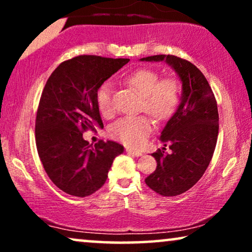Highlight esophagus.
<instances>
[{"instance_id":"obj_1","label":"esophagus","mask_w":252,"mask_h":252,"mask_svg":"<svg viewBox=\"0 0 252 252\" xmlns=\"http://www.w3.org/2000/svg\"><path fill=\"white\" fill-rule=\"evenodd\" d=\"M126 151H127V153H128V154H130V155H134V156H136V157L142 156V153H141V151L133 150V149H130V148H126Z\"/></svg>"}]
</instances>
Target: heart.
<instances>
[{
  "instance_id": "1",
  "label": "heart",
  "mask_w": 252,
  "mask_h": 252,
  "mask_svg": "<svg viewBox=\"0 0 252 252\" xmlns=\"http://www.w3.org/2000/svg\"><path fill=\"white\" fill-rule=\"evenodd\" d=\"M160 78L153 68H139L125 77V82L142 95L141 110L149 113L158 122L171 118L180 104V86L171 77ZM99 112L109 117L113 112L112 84L104 81L96 92ZM154 129L149 116H127L110 127V135L128 147H141Z\"/></svg>"
}]
</instances>
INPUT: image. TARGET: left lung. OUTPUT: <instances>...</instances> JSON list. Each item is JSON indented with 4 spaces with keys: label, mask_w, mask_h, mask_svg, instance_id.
Returning <instances> with one entry per match:
<instances>
[{
    "label": "left lung",
    "mask_w": 252,
    "mask_h": 252,
    "mask_svg": "<svg viewBox=\"0 0 252 252\" xmlns=\"http://www.w3.org/2000/svg\"><path fill=\"white\" fill-rule=\"evenodd\" d=\"M164 60L180 77L184 94L160 135L172 153L158 149L153 154L157 167L144 181L157 194L177 196L190 189L208 168L218 139L219 115L208 80L190 62L174 55H155L141 61Z\"/></svg>",
    "instance_id": "obj_1"
}]
</instances>
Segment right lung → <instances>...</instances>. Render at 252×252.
<instances>
[{
	"instance_id": "1",
	"label": "right lung",
	"mask_w": 252,
	"mask_h": 252,
	"mask_svg": "<svg viewBox=\"0 0 252 252\" xmlns=\"http://www.w3.org/2000/svg\"><path fill=\"white\" fill-rule=\"evenodd\" d=\"M128 62L80 55L61 63L47 80L36 112V149L48 177L66 194L85 197L98 190L123 154L115 141L91 148L82 133L103 128L96 92Z\"/></svg>"
}]
</instances>
